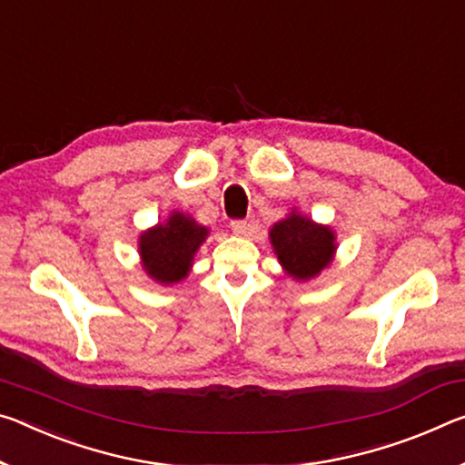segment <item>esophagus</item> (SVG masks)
Segmentation results:
<instances>
[{
  "mask_svg": "<svg viewBox=\"0 0 465 465\" xmlns=\"http://www.w3.org/2000/svg\"><path fill=\"white\" fill-rule=\"evenodd\" d=\"M232 232L238 233V235H244L248 232V223L244 219H233L232 221Z\"/></svg>",
  "mask_w": 465,
  "mask_h": 465,
  "instance_id": "obj_1",
  "label": "esophagus"
}]
</instances>
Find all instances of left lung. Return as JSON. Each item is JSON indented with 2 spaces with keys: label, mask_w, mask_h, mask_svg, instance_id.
<instances>
[{
  "label": "left lung",
  "mask_w": 465,
  "mask_h": 465,
  "mask_svg": "<svg viewBox=\"0 0 465 465\" xmlns=\"http://www.w3.org/2000/svg\"><path fill=\"white\" fill-rule=\"evenodd\" d=\"M271 242L279 262L293 279H311L327 267L335 252V238L329 227L292 213L272 225Z\"/></svg>",
  "instance_id": "8db88e82"
}]
</instances>
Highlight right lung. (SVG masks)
<instances>
[{
	"label": "right lung",
	"instance_id": "right-lung-1",
	"mask_svg": "<svg viewBox=\"0 0 465 465\" xmlns=\"http://www.w3.org/2000/svg\"><path fill=\"white\" fill-rule=\"evenodd\" d=\"M206 227L182 213L140 235V256L154 282L175 283L188 275L193 256L206 238Z\"/></svg>",
	"mask_w": 465,
	"mask_h": 465
}]
</instances>
